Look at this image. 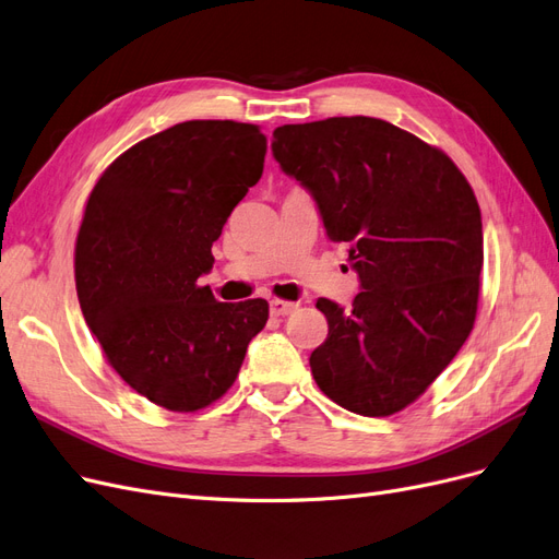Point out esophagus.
Masks as SVG:
<instances>
[{"label": "esophagus", "mask_w": 559, "mask_h": 559, "mask_svg": "<svg viewBox=\"0 0 559 559\" xmlns=\"http://www.w3.org/2000/svg\"><path fill=\"white\" fill-rule=\"evenodd\" d=\"M296 308H298V302H292V300H280V298L270 300V314L273 317H286V314H292Z\"/></svg>", "instance_id": "obj_1"}]
</instances>
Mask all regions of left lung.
I'll list each match as a JSON object with an SVG mask.
<instances>
[{
  "mask_svg": "<svg viewBox=\"0 0 559 559\" xmlns=\"http://www.w3.org/2000/svg\"><path fill=\"white\" fill-rule=\"evenodd\" d=\"M282 170L314 198L329 240L349 245L361 292L329 298V335L310 354L314 382L364 417L427 392L478 312L483 222L466 177L441 148L370 116L282 126Z\"/></svg>",
  "mask_w": 559,
  "mask_h": 559,
  "instance_id": "8db88e82",
  "label": "left lung"
}]
</instances>
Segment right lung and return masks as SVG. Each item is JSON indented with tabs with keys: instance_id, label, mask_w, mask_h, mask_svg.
Listing matches in <instances>:
<instances>
[{
	"instance_id": "obj_1",
	"label": "right lung",
	"mask_w": 559,
	"mask_h": 559,
	"mask_svg": "<svg viewBox=\"0 0 559 559\" xmlns=\"http://www.w3.org/2000/svg\"><path fill=\"white\" fill-rule=\"evenodd\" d=\"M259 126L186 121L130 146L86 202L74 277L111 368L173 413L222 399L267 321V302H218L212 270L233 207L263 175Z\"/></svg>"
}]
</instances>
